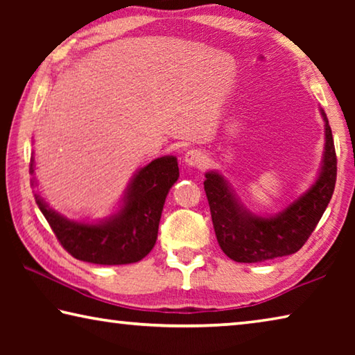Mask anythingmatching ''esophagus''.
Returning a JSON list of instances; mask_svg holds the SVG:
<instances>
[{
    "label": "esophagus",
    "mask_w": 355,
    "mask_h": 355,
    "mask_svg": "<svg viewBox=\"0 0 355 355\" xmlns=\"http://www.w3.org/2000/svg\"><path fill=\"white\" fill-rule=\"evenodd\" d=\"M184 163L192 167H203L207 164V155L199 148H191L184 155Z\"/></svg>",
    "instance_id": "34e87169"
}]
</instances>
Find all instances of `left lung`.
Wrapping results in <instances>:
<instances>
[{"label":"left lung","mask_w":355,"mask_h":355,"mask_svg":"<svg viewBox=\"0 0 355 355\" xmlns=\"http://www.w3.org/2000/svg\"><path fill=\"white\" fill-rule=\"evenodd\" d=\"M326 152L315 184L274 218L255 216L239 205L218 172L205 173L207 199L216 238L224 254L238 263H260L291 255L307 243L332 199L336 182V155L326 114Z\"/></svg>","instance_id":"1"}]
</instances>
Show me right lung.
Listing matches in <instances>:
<instances>
[{"mask_svg": "<svg viewBox=\"0 0 355 355\" xmlns=\"http://www.w3.org/2000/svg\"><path fill=\"white\" fill-rule=\"evenodd\" d=\"M29 171L34 172L33 159ZM178 175L175 156L152 161L136 173L122 209L100 224L65 219L48 208L37 194L35 203L58 241L76 260L94 264H130L142 260L153 249L166 196Z\"/></svg>", "mask_w": 355, "mask_h": 355, "instance_id": "right-lung-1", "label": "right lung"}]
</instances>
